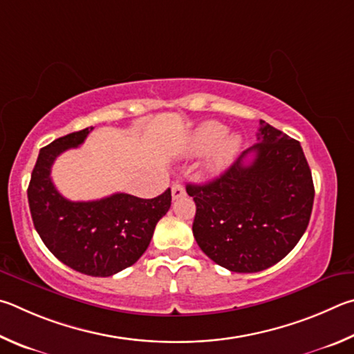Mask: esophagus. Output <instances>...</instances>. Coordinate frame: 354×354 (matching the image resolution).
<instances>
[{
	"instance_id": "obj_1",
	"label": "esophagus",
	"mask_w": 354,
	"mask_h": 354,
	"mask_svg": "<svg viewBox=\"0 0 354 354\" xmlns=\"http://www.w3.org/2000/svg\"><path fill=\"white\" fill-rule=\"evenodd\" d=\"M171 194H172V199H180V197H183L185 196L183 185L174 183L172 188H171Z\"/></svg>"
}]
</instances>
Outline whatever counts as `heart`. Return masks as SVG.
I'll list each match as a JSON object with an SVG mask.
<instances>
[{"mask_svg":"<svg viewBox=\"0 0 354 354\" xmlns=\"http://www.w3.org/2000/svg\"><path fill=\"white\" fill-rule=\"evenodd\" d=\"M241 149V136L227 133L225 126L218 121H207L197 127L188 142V152L202 155L212 151L207 163L209 176L225 171Z\"/></svg>","mask_w":354,"mask_h":354,"instance_id":"b5f03b06","label":"heart"}]
</instances>
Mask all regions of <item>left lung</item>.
Instances as JSON below:
<instances>
[{
    "label": "left lung",
    "instance_id": "8db88e82",
    "mask_svg": "<svg viewBox=\"0 0 354 354\" xmlns=\"http://www.w3.org/2000/svg\"><path fill=\"white\" fill-rule=\"evenodd\" d=\"M249 153L254 160L245 165ZM196 203L193 234L216 264L252 274L277 264L311 218L314 183L300 142L259 121L258 142L214 180L187 185Z\"/></svg>",
    "mask_w": 354,
    "mask_h": 354
}]
</instances>
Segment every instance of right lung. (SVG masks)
<instances>
[{"instance_id":"right-lung-1","label":"right lung","mask_w":354,"mask_h":354,"mask_svg":"<svg viewBox=\"0 0 354 354\" xmlns=\"http://www.w3.org/2000/svg\"><path fill=\"white\" fill-rule=\"evenodd\" d=\"M91 130L68 133L41 149L28 201L37 233L59 261L80 274L110 277L146 252L155 225L171 207V189L153 199L126 193L90 202L65 199L51 180V166L66 149L82 145Z\"/></svg>"}]
</instances>
